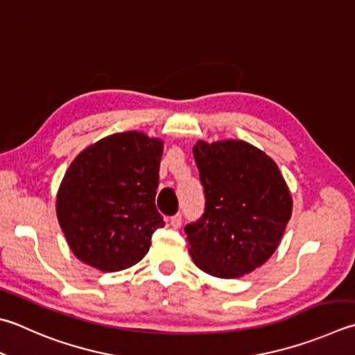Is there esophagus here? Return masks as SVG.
<instances>
[{"instance_id": "1", "label": "esophagus", "mask_w": 355, "mask_h": 355, "mask_svg": "<svg viewBox=\"0 0 355 355\" xmlns=\"http://www.w3.org/2000/svg\"><path fill=\"white\" fill-rule=\"evenodd\" d=\"M180 224H182V215H180V213L170 218V225L173 227V229H179Z\"/></svg>"}]
</instances>
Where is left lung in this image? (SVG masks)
Masks as SVG:
<instances>
[{
  "label": "left lung",
  "mask_w": 355,
  "mask_h": 355,
  "mask_svg": "<svg viewBox=\"0 0 355 355\" xmlns=\"http://www.w3.org/2000/svg\"><path fill=\"white\" fill-rule=\"evenodd\" d=\"M205 209L185 225L190 255L200 270L238 278L277 250L292 215V198L277 164L243 140L193 146Z\"/></svg>",
  "instance_id": "obj_1"
}]
</instances>
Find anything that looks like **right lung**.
<instances>
[{"label":"right lung","instance_id":"right-lung-1","mask_svg":"<svg viewBox=\"0 0 355 355\" xmlns=\"http://www.w3.org/2000/svg\"><path fill=\"white\" fill-rule=\"evenodd\" d=\"M164 144L119 132L73 159L57 195V218L71 250L103 272L128 269L150 250L164 218L156 209Z\"/></svg>","mask_w":355,"mask_h":355}]
</instances>
